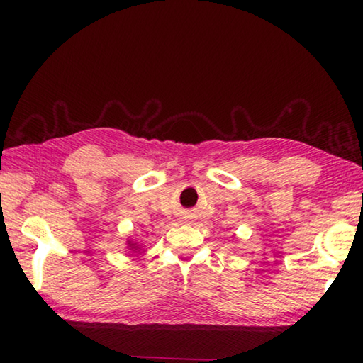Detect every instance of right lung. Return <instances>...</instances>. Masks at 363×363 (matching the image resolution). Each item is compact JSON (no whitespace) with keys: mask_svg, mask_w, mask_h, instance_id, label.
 <instances>
[{"mask_svg":"<svg viewBox=\"0 0 363 363\" xmlns=\"http://www.w3.org/2000/svg\"><path fill=\"white\" fill-rule=\"evenodd\" d=\"M126 245H128V250H129V252H143V246L142 245H138L135 240H133V238H128L126 240Z\"/></svg>","mask_w":363,"mask_h":363,"instance_id":"1","label":"right lung"}]
</instances>
